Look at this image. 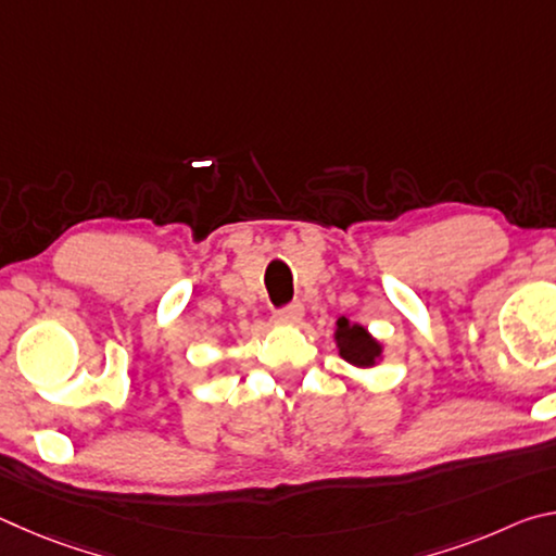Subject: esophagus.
<instances>
[{
  "instance_id": "1",
  "label": "esophagus",
  "mask_w": 556,
  "mask_h": 556,
  "mask_svg": "<svg viewBox=\"0 0 556 556\" xmlns=\"http://www.w3.org/2000/svg\"><path fill=\"white\" fill-rule=\"evenodd\" d=\"M301 316H304V306H301L299 301H294V304L279 308L275 314V321L281 326H296L301 321Z\"/></svg>"
}]
</instances>
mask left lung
<instances>
[{
	"mask_svg": "<svg viewBox=\"0 0 556 556\" xmlns=\"http://www.w3.org/2000/svg\"><path fill=\"white\" fill-rule=\"evenodd\" d=\"M336 345L343 361L355 368H372L382 357L380 341L368 333V328L361 324H351L348 318H338L336 324Z\"/></svg>",
	"mask_w": 556,
	"mask_h": 556,
	"instance_id": "1",
	"label": "left lung"
}]
</instances>
